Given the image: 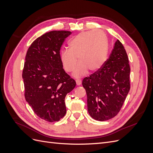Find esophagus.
<instances>
[{
  "label": "esophagus",
  "instance_id": "1",
  "mask_svg": "<svg viewBox=\"0 0 153 153\" xmlns=\"http://www.w3.org/2000/svg\"><path fill=\"white\" fill-rule=\"evenodd\" d=\"M76 85H80L82 84V80H76Z\"/></svg>",
  "mask_w": 153,
  "mask_h": 153
}]
</instances>
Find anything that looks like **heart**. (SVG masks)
<instances>
[{
	"mask_svg": "<svg viewBox=\"0 0 153 153\" xmlns=\"http://www.w3.org/2000/svg\"><path fill=\"white\" fill-rule=\"evenodd\" d=\"M69 50L60 53V59L65 71L75 69L78 58L80 64L73 73L76 78L86 75L89 71H97L103 66L108 56V42L103 32L88 31L77 35L69 43Z\"/></svg>",
	"mask_w": 153,
	"mask_h": 153,
	"instance_id": "b5f03b06",
	"label": "heart"
}]
</instances>
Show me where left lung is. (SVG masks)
<instances>
[{"label": "left lung", "instance_id": "8db88e82", "mask_svg": "<svg viewBox=\"0 0 153 153\" xmlns=\"http://www.w3.org/2000/svg\"><path fill=\"white\" fill-rule=\"evenodd\" d=\"M129 73L126 52L117 39L103 66L82 81L87 110L92 118L107 121L119 112L130 89Z\"/></svg>", "mask_w": 153, "mask_h": 153}]
</instances>
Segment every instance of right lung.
<instances>
[{"mask_svg":"<svg viewBox=\"0 0 153 153\" xmlns=\"http://www.w3.org/2000/svg\"><path fill=\"white\" fill-rule=\"evenodd\" d=\"M70 31L53 30L34 40L27 52L22 78L25 98L34 112L48 122L66 113L65 97L76 86L63 69L60 50Z\"/></svg>","mask_w":153,"mask_h":153,"instance_id":"1","label":"right lung"}]
</instances>
